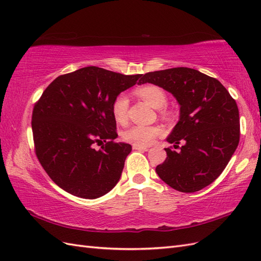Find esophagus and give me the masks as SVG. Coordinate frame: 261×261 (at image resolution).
<instances>
[{"label": "esophagus", "mask_w": 261, "mask_h": 261, "mask_svg": "<svg viewBox=\"0 0 261 261\" xmlns=\"http://www.w3.org/2000/svg\"><path fill=\"white\" fill-rule=\"evenodd\" d=\"M133 149L134 150H139V151H148V148L147 147H141V146H135V145H134L133 146Z\"/></svg>", "instance_id": "obj_1"}]
</instances>
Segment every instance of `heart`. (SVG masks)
I'll return each mask as SVG.
<instances>
[{
    "mask_svg": "<svg viewBox=\"0 0 261 261\" xmlns=\"http://www.w3.org/2000/svg\"><path fill=\"white\" fill-rule=\"evenodd\" d=\"M137 93L143 98L148 105L154 109H161L167 105V94L156 86H145L137 90ZM129 99L125 93H121L114 99L111 111L114 120L124 124L127 121V110ZM161 134V129L156 126L134 125L123 133V139L135 146L146 147L151 145L154 139Z\"/></svg>",
    "mask_w": 261,
    "mask_h": 261,
    "instance_id": "heart-1",
    "label": "heart"
}]
</instances>
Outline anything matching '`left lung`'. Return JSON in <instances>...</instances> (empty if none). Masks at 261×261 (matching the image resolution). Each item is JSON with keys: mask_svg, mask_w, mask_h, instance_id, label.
I'll return each instance as SVG.
<instances>
[{"mask_svg": "<svg viewBox=\"0 0 261 261\" xmlns=\"http://www.w3.org/2000/svg\"><path fill=\"white\" fill-rule=\"evenodd\" d=\"M147 83L172 93L179 106L178 122L167 141L181 144L180 150L165 149L168 156L156 174L178 192H198L219 177L239 146L238 105L218 80L194 68L150 72L139 85Z\"/></svg>", "mask_w": 261, "mask_h": 261, "instance_id": "1", "label": "left lung"}]
</instances>
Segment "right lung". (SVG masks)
Wrapping results in <instances>:
<instances>
[{
	"instance_id": "add662e5",
	"label": "right lung",
	"mask_w": 261,
	"mask_h": 261,
	"mask_svg": "<svg viewBox=\"0 0 261 261\" xmlns=\"http://www.w3.org/2000/svg\"><path fill=\"white\" fill-rule=\"evenodd\" d=\"M141 76L88 66L59 76L43 91L31 123L36 154L65 192L94 199L120 180L132 146L114 143L116 121L111 107ZM94 143L101 148L94 149Z\"/></svg>"
}]
</instances>
